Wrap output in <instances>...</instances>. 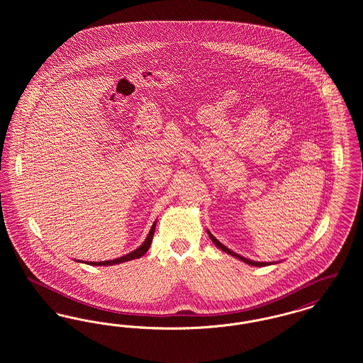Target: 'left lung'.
Instances as JSON below:
<instances>
[{"label":"left lung","mask_w":363,"mask_h":363,"mask_svg":"<svg viewBox=\"0 0 363 363\" xmlns=\"http://www.w3.org/2000/svg\"><path fill=\"white\" fill-rule=\"evenodd\" d=\"M208 234H209V237H211V240H212V242L219 247V249H222L223 252H225V253H228V255H231V256H234V257H237V259H241V261H243V262H246V264H249V265H253V267H265V265H269L271 262H257V261H252V259H245V257H242V256H240V255H237L235 252H233V250H230L228 247H225V245L223 243H220V242L218 241L209 231H208Z\"/></svg>","instance_id":"left-lung-1"}]
</instances>
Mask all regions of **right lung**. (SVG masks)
I'll return each instance as SVG.
<instances>
[{
  "label": "right lung",
  "instance_id": "right-lung-1",
  "mask_svg": "<svg viewBox=\"0 0 363 363\" xmlns=\"http://www.w3.org/2000/svg\"><path fill=\"white\" fill-rule=\"evenodd\" d=\"M155 227L156 223H154L152 227H151V231H150L148 237L145 238V241L143 242V245H141L138 249H136V250H133L132 253L125 255V256H122L120 259H108V261H96V262L88 261L86 264H89V265H114V264H121V262H125V261L140 259V257L144 256V255L147 253V250L150 249V245H151V242H152V237H154V233H155Z\"/></svg>",
  "mask_w": 363,
  "mask_h": 363
}]
</instances>
